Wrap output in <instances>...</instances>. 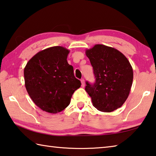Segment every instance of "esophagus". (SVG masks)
Listing matches in <instances>:
<instances>
[{
    "label": "esophagus",
    "instance_id": "34e87169",
    "mask_svg": "<svg viewBox=\"0 0 156 156\" xmlns=\"http://www.w3.org/2000/svg\"><path fill=\"white\" fill-rule=\"evenodd\" d=\"M81 83H82V87H84V86H85V82H84V79H82L81 80Z\"/></svg>",
    "mask_w": 156,
    "mask_h": 156
}]
</instances>
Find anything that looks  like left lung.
Returning a JSON list of instances; mask_svg holds the SVG:
<instances>
[{"label":"left lung","mask_w":156,"mask_h":156,"mask_svg":"<svg viewBox=\"0 0 156 156\" xmlns=\"http://www.w3.org/2000/svg\"><path fill=\"white\" fill-rule=\"evenodd\" d=\"M85 53L96 78L93 84L87 82L85 87L93 106L101 112L114 111L129 94L133 81L131 64L120 51L102 44L95 45Z\"/></svg>","instance_id":"1"}]
</instances>
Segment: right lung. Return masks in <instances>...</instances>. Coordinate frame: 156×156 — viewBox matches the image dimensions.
<instances>
[{
	"label": "right lung",
	"mask_w": 156,
	"mask_h": 156,
	"mask_svg": "<svg viewBox=\"0 0 156 156\" xmlns=\"http://www.w3.org/2000/svg\"><path fill=\"white\" fill-rule=\"evenodd\" d=\"M69 53L64 47H50L34 55L24 67L25 87L31 100L44 111L61 112L81 86L67 63Z\"/></svg>",
	"instance_id": "1"
}]
</instances>
